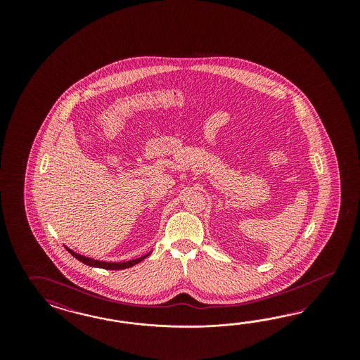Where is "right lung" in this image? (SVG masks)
Returning <instances> with one entry per match:
<instances>
[{"mask_svg": "<svg viewBox=\"0 0 360 360\" xmlns=\"http://www.w3.org/2000/svg\"><path fill=\"white\" fill-rule=\"evenodd\" d=\"M65 250L70 252L75 259H77L79 262H84L86 265H89V266H96V268H103V269H110V271H117V269H125V268H131L133 265H136V264H139V262H142L145 257H148L149 255H145V256H142L140 259H134V260H131V262H98V260H94V259H89V257H84V256H82V255H77V252L71 251L70 248H67L65 247Z\"/></svg>", "mask_w": 360, "mask_h": 360, "instance_id": "add662e5", "label": "right lung"}]
</instances>
